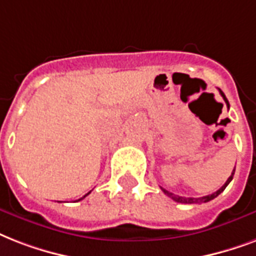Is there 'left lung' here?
<instances>
[{
  "instance_id": "1",
  "label": "left lung",
  "mask_w": 256,
  "mask_h": 256,
  "mask_svg": "<svg viewBox=\"0 0 256 256\" xmlns=\"http://www.w3.org/2000/svg\"><path fill=\"white\" fill-rule=\"evenodd\" d=\"M219 92H220L222 97H223V100L226 101V104H227V108H230V104H228V100H227V97L224 96V93L222 92L220 89H219ZM234 174H235V170L232 171V174H231V176H230L228 179H227V182H226L223 186H222V188H219L216 192H214V194H211V195H207V196H203V198H184V196H179V195H175V194H172V192L167 191V190H164V188H162L163 190V192L166 194L167 196H170L172 200H175V202H178V203H184V204H195V203H207V202H210V200L215 199L218 195H220L222 192L224 191L226 187L228 186L230 182L234 178Z\"/></svg>"
}]
</instances>
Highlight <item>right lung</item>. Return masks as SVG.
<instances>
[{"mask_svg": "<svg viewBox=\"0 0 256 256\" xmlns=\"http://www.w3.org/2000/svg\"><path fill=\"white\" fill-rule=\"evenodd\" d=\"M89 194H90V191H89V192H88V194H86V195H84V196H82V198H81V199H78V200H82V199H84V198H85V196H88V195H89Z\"/></svg>", "mask_w": 256, "mask_h": 256, "instance_id": "right-lung-1", "label": "right lung"}]
</instances>
